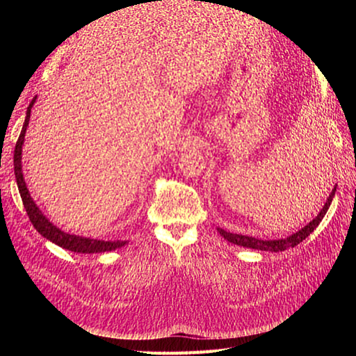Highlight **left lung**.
<instances>
[{"label":"left lung","instance_id":"obj_1","mask_svg":"<svg viewBox=\"0 0 356 356\" xmlns=\"http://www.w3.org/2000/svg\"><path fill=\"white\" fill-rule=\"evenodd\" d=\"M336 195V187L332 188L330 197L327 199L324 208H322L318 213V217L312 220L307 225H305L303 229L298 230L297 233L288 236L285 239H276V241H263V239H257L252 238V236H245V234H238V233H230V232H225L222 229H217L220 232V234L225 241H229L234 245H241L245 248H252V250H260V251H270V252H279V251H285L288 248H294L296 245H298L300 242H303L307 236L314 232L319 222L324 218V215L327 213L330 204L332 202V197Z\"/></svg>","mask_w":356,"mask_h":356}]
</instances>
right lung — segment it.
I'll list each match as a JSON object with an SVG mask.
<instances>
[{
	"label": "right lung",
	"instance_id": "right-lung-1",
	"mask_svg": "<svg viewBox=\"0 0 356 356\" xmlns=\"http://www.w3.org/2000/svg\"><path fill=\"white\" fill-rule=\"evenodd\" d=\"M35 99L31 101L28 110H26V117H25V123L22 127V132L19 135V139L15 147V157H13V163H15V175H16V182H17V188L20 193V197H22L24 207L26 209V213L29 217V221L32 225L37 229V232L44 236L46 239L50 242L56 243L60 248H65L68 251L72 252H80V254H95V252H108L114 251L117 248H122L127 243V241H98V239H90V238H83V236H75L62 232L58 229L56 225H53L47 218L46 215L40 211V208L35 204L34 199L31 197L29 190L26 188V182L24 179L22 174V145L25 141V134H26V127L29 124V117H31V108L34 106Z\"/></svg>",
	"mask_w": 356,
	"mask_h": 356
}]
</instances>
